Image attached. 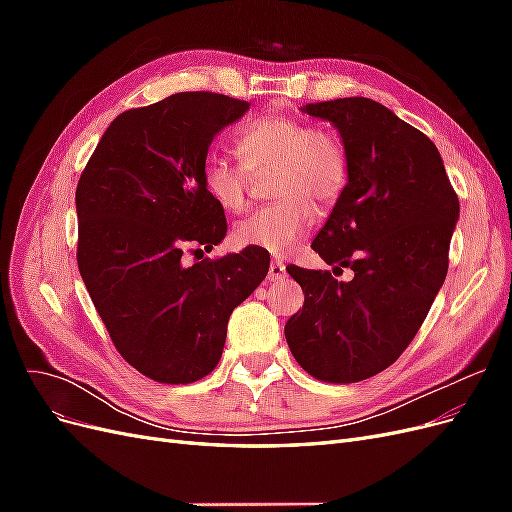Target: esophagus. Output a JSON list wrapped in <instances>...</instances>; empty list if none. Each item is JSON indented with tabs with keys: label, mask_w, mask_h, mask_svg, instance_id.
Here are the masks:
<instances>
[{
	"label": "esophagus",
	"mask_w": 512,
	"mask_h": 512,
	"mask_svg": "<svg viewBox=\"0 0 512 512\" xmlns=\"http://www.w3.org/2000/svg\"><path fill=\"white\" fill-rule=\"evenodd\" d=\"M284 275H286L284 262H280V260H273L271 265H269V280H271V282H275V280H282Z\"/></svg>",
	"instance_id": "obj_1"
}]
</instances>
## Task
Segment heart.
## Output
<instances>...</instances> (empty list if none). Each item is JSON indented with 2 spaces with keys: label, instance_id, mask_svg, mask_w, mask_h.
Returning a JSON list of instances; mask_svg holds the SVG:
<instances>
[{
  "label": "heart",
  "instance_id": "b5f03b06",
  "mask_svg": "<svg viewBox=\"0 0 512 512\" xmlns=\"http://www.w3.org/2000/svg\"><path fill=\"white\" fill-rule=\"evenodd\" d=\"M235 149L241 162L209 156L203 162V188L226 211L247 205L254 177L273 170L271 196L277 203L252 211L235 226L245 247L273 256L294 250L314 222V208L327 209L348 181V156L339 136L322 126L286 115H267L245 126Z\"/></svg>",
  "mask_w": 512,
  "mask_h": 512
}]
</instances>
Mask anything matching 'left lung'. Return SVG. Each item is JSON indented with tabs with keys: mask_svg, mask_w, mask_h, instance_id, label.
<instances>
[{
	"mask_svg": "<svg viewBox=\"0 0 512 512\" xmlns=\"http://www.w3.org/2000/svg\"><path fill=\"white\" fill-rule=\"evenodd\" d=\"M329 119L348 156V183L312 250L331 271L286 267L305 292L286 322L297 363L322 382L350 384L380 374L404 352L444 284L459 198L438 147L369 98L305 104Z\"/></svg>",
	"mask_w": 512,
	"mask_h": 512,
	"instance_id": "left-lung-1",
	"label": "left lung"
}]
</instances>
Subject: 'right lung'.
Wrapping results in <instances>:
<instances>
[{
	"instance_id": "1",
	"label": "right lung",
	"mask_w": 512,
	"mask_h": 512,
	"mask_svg": "<svg viewBox=\"0 0 512 512\" xmlns=\"http://www.w3.org/2000/svg\"><path fill=\"white\" fill-rule=\"evenodd\" d=\"M250 102L181 91L113 119L76 185V262L117 352L143 376L190 384L215 369L232 309L265 280L269 252L203 256L226 230L203 188L207 151Z\"/></svg>"
}]
</instances>
